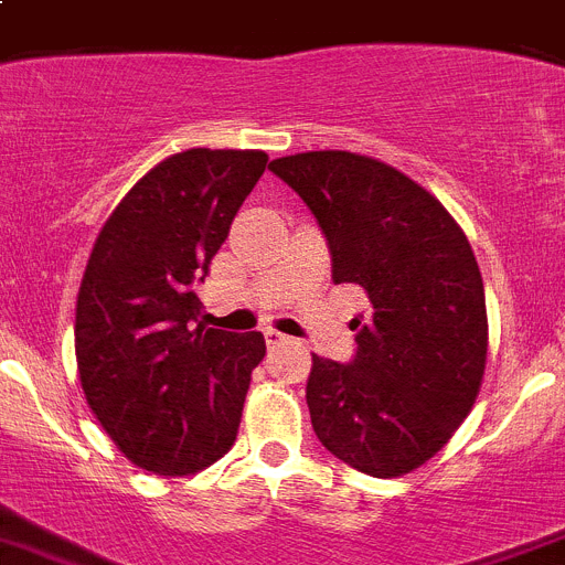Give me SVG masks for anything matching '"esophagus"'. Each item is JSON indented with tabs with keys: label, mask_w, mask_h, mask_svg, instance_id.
<instances>
[{
	"label": "esophagus",
	"mask_w": 565,
	"mask_h": 565,
	"mask_svg": "<svg viewBox=\"0 0 565 565\" xmlns=\"http://www.w3.org/2000/svg\"><path fill=\"white\" fill-rule=\"evenodd\" d=\"M266 341L274 347V344H282V341H288V335H282V333H277V330L268 328L266 330Z\"/></svg>",
	"instance_id": "34e87169"
}]
</instances>
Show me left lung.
I'll list each match as a JSON object with an SVG mask.
<instances>
[{"mask_svg": "<svg viewBox=\"0 0 565 565\" xmlns=\"http://www.w3.org/2000/svg\"><path fill=\"white\" fill-rule=\"evenodd\" d=\"M317 218L333 282L370 297L347 364L313 355L305 401L319 443L375 479L408 473L468 417L488 359L482 274L457 221L377 159L310 151L268 164Z\"/></svg>", "mask_w": 565, "mask_h": 565, "instance_id": "obj_1", "label": "left lung"}]
</instances>
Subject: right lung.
I'll list each match as a JSON object with an SVG mask.
<instances>
[{
	"mask_svg": "<svg viewBox=\"0 0 565 565\" xmlns=\"http://www.w3.org/2000/svg\"><path fill=\"white\" fill-rule=\"evenodd\" d=\"M263 151L175 153L111 212L86 263L75 355L92 412L139 468L190 476L237 437L263 333L204 328L195 286L266 170Z\"/></svg>",
	"mask_w": 565,
	"mask_h": 565,
	"instance_id": "1",
	"label": "right lung"
}]
</instances>
